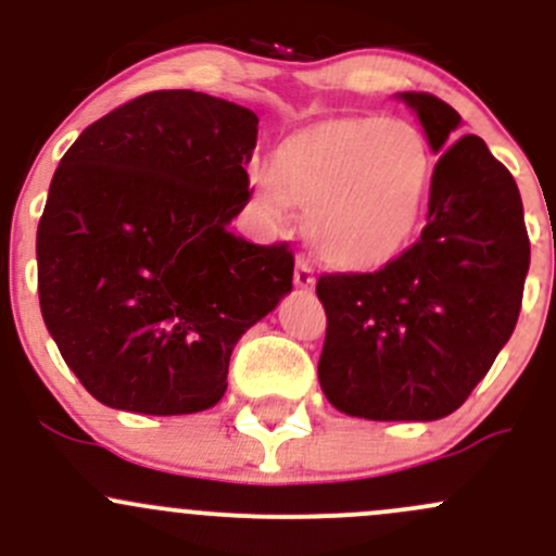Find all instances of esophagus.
<instances>
[{
	"label": "esophagus",
	"mask_w": 556,
	"mask_h": 556,
	"mask_svg": "<svg viewBox=\"0 0 556 556\" xmlns=\"http://www.w3.org/2000/svg\"><path fill=\"white\" fill-rule=\"evenodd\" d=\"M293 279H295V285H299V288H312V285H314V268H312V263L306 261L304 255H301L299 261H295Z\"/></svg>",
	"instance_id": "34e87169"
}]
</instances>
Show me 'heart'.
I'll use <instances>...</instances> for the list:
<instances>
[{"label":"heart","mask_w":556,"mask_h":556,"mask_svg":"<svg viewBox=\"0 0 556 556\" xmlns=\"http://www.w3.org/2000/svg\"><path fill=\"white\" fill-rule=\"evenodd\" d=\"M435 179L428 134L403 117H330L290 134L252 174V206L279 223L309 212L314 252L341 271H374L419 233Z\"/></svg>","instance_id":"heart-1"}]
</instances>
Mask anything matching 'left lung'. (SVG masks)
I'll list each match as a JSON object with an SVG mask.
<instances>
[{
	"label": "left lung",
	"instance_id": "left-lung-1",
	"mask_svg": "<svg viewBox=\"0 0 556 556\" xmlns=\"http://www.w3.org/2000/svg\"><path fill=\"white\" fill-rule=\"evenodd\" d=\"M417 112L435 161L428 223L379 271L323 274L319 387L339 412L428 422L463 406L517 328L530 239L511 172L433 93Z\"/></svg>",
	"mask_w": 556,
	"mask_h": 556
}]
</instances>
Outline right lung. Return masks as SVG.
Listing matches in <instances>:
<instances>
[{"label":"right lung","instance_id":"add662e5","mask_svg":"<svg viewBox=\"0 0 556 556\" xmlns=\"http://www.w3.org/2000/svg\"><path fill=\"white\" fill-rule=\"evenodd\" d=\"M257 115L150 91L77 137L37 228L39 309L99 403L193 414L226 392L247 328L293 290L288 242L228 231L250 201Z\"/></svg>","mask_w":556,"mask_h":556}]
</instances>
